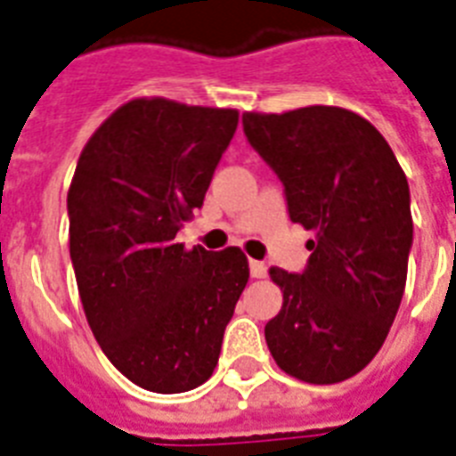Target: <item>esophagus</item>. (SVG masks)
<instances>
[{"label": "esophagus", "mask_w": 456, "mask_h": 456, "mask_svg": "<svg viewBox=\"0 0 456 456\" xmlns=\"http://www.w3.org/2000/svg\"><path fill=\"white\" fill-rule=\"evenodd\" d=\"M248 266H250V276H253V279H265V276H266V265H265V262L250 260V262H248Z\"/></svg>", "instance_id": "34e87169"}]
</instances>
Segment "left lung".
Segmentation results:
<instances>
[{
    "mask_svg": "<svg viewBox=\"0 0 456 456\" xmlns=\"http://www.w3.org/2000/svg\"><path fill=\"white\" fill-rule=\"evenodd\" d=\"M243 133L283 183L290 220L316 234L305 272H269L283 306L265 325L266 346L302 382H344L382 349L401 306L408 177L382 133L342 107L246 112Z\"/></svg>",
    "mask_w": 456,
    "mask_h": 456,
    "instance_id": "8db88e82",
    "label": "left lung"
}]
</instances>
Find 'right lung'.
Returning a JSON list of instances; mask_svg holds the SVG:
<instances>
[{
  "mask_svg": "<svg viewBox=\"0 0 456 456\" xmlns=\"http://www.w3.org/2000/svg\"><path fill=\"white\" fill-rule=\"evenodd\" d=\"M236 126V110L131 100L74 170L69 257L84 314L114 368L154 394H183L213 375L250 276L239 248L184 250L175 240Z\"/></svg>",
  "mask_w": 456,
  "mask_h": 456,
  "instance_id": "add662e5",
  "label": "right lung"
}]
</instances>
